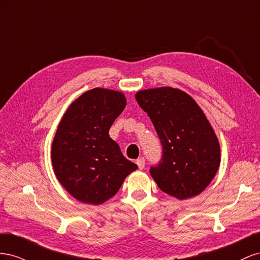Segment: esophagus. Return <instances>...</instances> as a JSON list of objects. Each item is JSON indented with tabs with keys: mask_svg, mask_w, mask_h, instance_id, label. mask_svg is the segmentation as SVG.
<instances>
[{
	"mask_svg": "<svg viewBox=\"0 0 260 260\" xmlns=\"http://www.w3.org/2000/svg\"><path fill=\"white\" fill-rule=\"evenodd\" d=\"M136 165L140 170H143L145 168V159L144 158H139L136 160Z\"/></svg>",
	"mask_w": 260,
	"mask_h": 260,
	"instance_id": "34e87169",
	"label": "esophagus"
}]
</instances>
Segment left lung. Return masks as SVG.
Wrapping results in <instances>:
<instances>
[{
	"label": "left lung",
	"instance_id": "left-lung-1",
	"mask_svg": "<svg viewBox=\"0 0 260 260\" xmlns=\"http://www.w3.org/2000/svg\"><path fill=\"white\" fill-rule=\"evenodd\" d=\"M136 100L154 126L162 158L150 168L159 188L183 200L200 194L220 166V145L203 110L186 92L171 87L146 89Z\"/></svg>",
	"mask_w": 260,
	"mask_h": 260
}]
</instances>
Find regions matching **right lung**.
Wrapping results in <instances>:
<instances>
[{
	"instance_id": "add662e5",
	"label": "right lung",
	"mask_w": 260,
	"mask_h": 260,
	"mask_svg": "<svg viewBox=\"0 0 260 260\" xmlns=\"http://www.w3.org/2000/svg\"><path fill=\"white\" fill-rule=\"evenodd\" d=\"M125 106L122 92L93 88L72 103L57 126L52 166L58 182L81 203H105L137 169L109 136Z\"/></svg>"
}]
</instances>
